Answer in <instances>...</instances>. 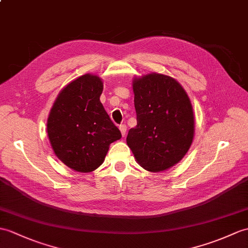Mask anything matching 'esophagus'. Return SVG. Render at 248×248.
I'll list each match as a JSON object with an SVG mask.
<instances>
[{
    "mask_svg": "<svg viewBox=\"0 0 248 248\" xmlns=\"http://www.w3.org/2000/svg\"><path fill=\"white\" fill-rule=\"evenodd\" d=\"M119 130L122 132V135L124 136L125 135V132H126V125L125 124H120L119 125Z\"/></svg>",
    "mask_w": 248,
    "mask_h": 248,
    "instance_id": "1",
    "label": "esophagus"
}]
</instances>
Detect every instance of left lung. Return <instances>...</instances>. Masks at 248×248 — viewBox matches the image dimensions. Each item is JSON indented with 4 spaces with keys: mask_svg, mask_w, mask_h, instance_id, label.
I'll return each instance as SVG.
<instances>
[{
    "mask_svg": "<svg viewBox=\"0 0 248 248\" xmlns=\"http://www.w3.org/2000/svg\"><path fill=\"white\" fill-rule=\"evenodd\" d=\"M137 125L126 143L142 168L159 172L185 156L192 143L194 117L187 93L175 79L149 74L133 81Z\"/></svg>",
    "mask_w": 248,
    "mask_h": 248,
    "instance_id": "obj_1",
    "label": "left lung"
}]
</instances>
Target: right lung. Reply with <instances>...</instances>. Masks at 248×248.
<instances>
[{
	"mask_svg": "<svg viewBox=\"0 0 248 248\" xmlns=\"http://www.w3.org/2000/svg\"><path fill=\"white\" fill-rule=\"evenodd\" d=\"M103 83L86 74L63 89L51 108L47 134L63 164L75 171L92 172L99 167L108 146L122 133L100 102Z\"/></svg>",
	"mask_w": 248,
	"mask_h": 248,
	"instance_id": "right-lung-1",
	"label": "right lung"
}]
</instances>
